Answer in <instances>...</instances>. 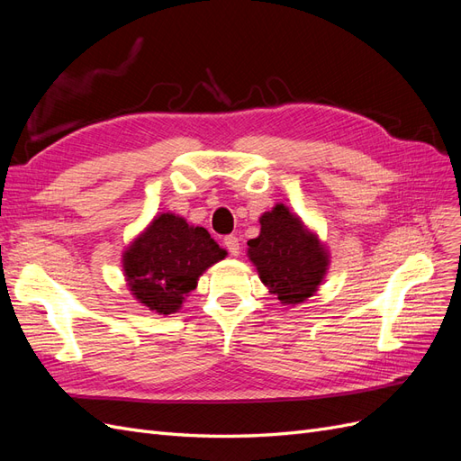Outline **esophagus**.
<instances>
[{
    "instance_id": "34e87169",
    "label": "esophagus",
    "mask_w": 461,
    "mask_h": 461,
    "mask_svg": "<svg viewBox=\"0 0 461 461\" xmlns=\"http://www.w3.org/2000/svg\"><path fill=\"white\" fill-rule=\"evenodd\" d=\"M222 244H225V248L229 249V254L232 256V258H236L240 254V240L236 239V236H225V239H222Z\"/></svg>"
}]
</instances>
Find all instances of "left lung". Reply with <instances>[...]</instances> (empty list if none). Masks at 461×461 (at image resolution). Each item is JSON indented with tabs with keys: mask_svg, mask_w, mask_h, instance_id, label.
<instances>
[{
	"mask_svg": "<svg viewBox=\"0 0 461 461\" xmlns=\"http://www.w3.org/2000/svg\"><path fill=\"white\" fill-rule=\"evenodd\" d=\"M259 236L248 240V258L271 294L283 305H298L323 285L330 252L319 234L285 203L259 217Z\"/></svg>",
	"mask_w": 461,
	"mask_h": 461,
	"instance_id": "1",
	"label": "left lung"
}]
</instances>
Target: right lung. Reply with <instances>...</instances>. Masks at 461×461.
I'll use <instances>...</instances> for the list:
<instances>
[{
  "label": "right lung",
  "mask_w": 461,
  "mask_h": 461,
  "mask_svg": "<svg viewBox=\"0 0 461 461\" xmlns=\"http://www.w3.org/2000/svg\"><path fill=\"white\" fill-rule=\"evenodd\" d=\"M227 258L203 227L171 212L158 213L122 249L121 263L132 298L153 313H176L200 276Z\"/></svg>",
  "instance_id": "add662e5"
}]
</instances>
